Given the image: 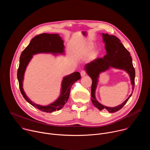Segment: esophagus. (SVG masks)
<instances>
[{"instance_id": "1", "label": "esophagus", "mask_w": 150, "mask_h": 150, "mask_svg": "<svg viewBox=\"0 0 150 150\" xmlns=\"http://www.w3.org/2000/svg\"><path fill=\"white\" fill-rule=\"evenodd\" d=\"M85 75H86V72H85V71L82 70V71H81V76H84Z\"/></svg>"}]
</instances>
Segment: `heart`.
I'll list each match as a JSON object with an SVG mask.
<instances>
[{
	"label": "heart",
	"mask_w": 150,
	"mask_h": 150,
	"mask_svg": "<svg viewBox=\"0 0 150 150\" xmlns=\"http://www.w3.org/2000/svg\"><path fill=\"white\" fill-rule=\"evenodd\" d=\"M93 47V46L92 45H88V46L86 47V49H85V52H86V53H89L91 51Z\"/></svg>",
	"instance_id": "obj_1"
}]
</instances>
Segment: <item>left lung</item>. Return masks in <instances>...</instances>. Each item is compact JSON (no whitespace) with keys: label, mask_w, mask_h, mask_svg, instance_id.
Wrapping results in <instances>:
<instances>
[{"label":"left lung","mask_w":150,"mask_h":150,"mask_svg":"<svg viewBox=\"0 0 150 150\" xmlns=\"http://www.w3.org/2000/svg\"><path fill=\"white\" fill-rule=\"evenodd\" d=\"M103 41L105 44L106 54L103 58H98L85 64V71L92 79L91 101L93 105L99 110H107L109 113H114L121 109L131 97L132 94L121 105L114 108H110L101 104L95 97V91L101 73L115 68L123 70L129 75L134 91L135 85V71L133 67L132 59L130 53L124 47L120 40L115 35L102 33Z\"/></svg>","instance_id":"left-lung-1"}]
</instances>
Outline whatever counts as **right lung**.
Returning a JSON list of instances; mask_svg holds the SVG:
<instances>
[{
  "mask_svg": "<svg viewBox=\"0 0 150 150\" xmlns=\"http://www.w3.org/2000/svg\"><path fill=\"white\" fill-rule=\"evenodd\" d=\"M63 43L64 41L59 34H41L36 35L31 40L30 44L21 53L19 58L17 78L21 94L28 103L42 112L52 113L60 110L69 99L72 85L75 82L81 79L80 74L75 72L64 76L61 83L60 96L55 101L46 105L37 104L33 102L26 95L23 88L24 74L30 62L35 54L45 53L52 54L54 56L65 55V47Z\"/></svg>",
  "mask_w": 150,
  "mask_h": 150,
  "instance_id": "add662e5",
  "label": "right lung"
}]
</instances>
